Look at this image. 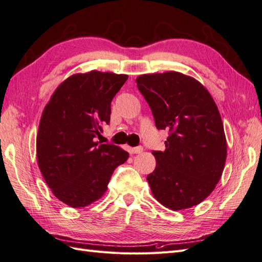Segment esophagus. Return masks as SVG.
Instances as JSON below:
<instances>
[{
	"mask_svg": "<svg viewBox=\"0 0 262 262\" xmlns=\"http://www.w3.org/2000/svg\"><path fill=\"white\" fill-rule=\"evenodd\" d=\"M131 150H132L133 154H140V153L143 152V147H142V146H137V147H133Z\"/></svg>",
	"mask_w": 262,
	"mask_h": 262,
	"instance_id": "obj_1",
	"label": "esophagus"
}]
</instances>
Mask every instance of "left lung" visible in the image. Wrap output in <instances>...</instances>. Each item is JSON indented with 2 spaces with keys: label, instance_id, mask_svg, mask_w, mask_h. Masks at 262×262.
I'll return each instance as SVG.
<instances>
[{
  "label": "left lung",
  "instance_id": "left-lung-1",
  "mask_svg": "<svg viewBox=\"0 0 262 262\" xmlns=\"http://www.w3.org/2000/svg\"><path fill=\"white\" fill-rule=\"evenodd\" d=\"M136 82L157 129L170 132L164 152L152 153L156 167L147 176L152 193L172 211L194 207L215 189L226 161L227 143L215 101L199 81L175 71L142 74Z\"/></svg>",
  "mask_w": 262,
  "mask_h": 262
}]
</instances>
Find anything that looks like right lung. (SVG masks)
<instances>
[{
  "instance_id": "1",
  "label": "right lung",
  "mask_w": 262,
  "mask_h": 262,
  "mask_svg": "<svg viewBox=\"0 0 262 262\" xmlns=\"http://www.w3.org/2000/svg\"><path fill=\"white\" fill-rule=\"evenodd\" d=\"M126 80V74L96 70L73 74L43 109L36 139L38 166L54 196L71 208L99 200L114 170L129 158L121 147L96 141Z\"/></svg>"
}]
</instances>
